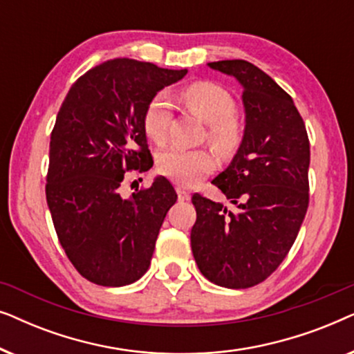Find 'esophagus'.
<instances>
[{
  "label": "esophagus",
  "instance_id": "34e87169",
  "mask_svg": "<svg viewBox=\"0 0 354 354\" xmlns=\"http://www.w3.org/2000/svg\"><path fill=\"white\" fill-rule=\"evenodd\" d=\"M177 195H178V200H180V201L190 200V193H188L187 190H183V188H180V187L177 188Z\"/></svg>",
  "mask_w": 354,
  "mask_h": 354
}]
</instances>
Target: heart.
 <instances>
[{
	"label": "heart",
	"mask_w": 354,
	"mask_h": 354,
	"mask_svg": "<svg viewBox=\"0 0 354 354\" xmlns=\"http://www.w3.org/2000/svg\"><path fill=\"white\" fill-rule=\"evenodd\" d=\"M183 103L203 122L209 124L211 143L219 149L234 148L240 138L239 125L232 115L235 113V101L224 88L207 82H198L187 86L182 93ZM171 104L164 93L149 101L143 115L145 132L153 142L166 138ZM158 171L183 187H192L214 169V159L206 149H183L169 147L158 154Z\"/></svg>",
	"instance_id": "obj_1"
}]
</instances>
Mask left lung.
Listing matches in <instances>:
<instances>
[{
	"instance_id": "left-lung-1",
	"label": "left lung",
	"mask_w": 354,
	"mask_h": 354,
	"mask_svg": "<svg viewBox=\"0 0 354 354\" xmlns=\"http://www.w3.org/2000/svg\"><path fill=\"white\" fill-rule=\"evenodd\" d=\"M243 88V137L212 183L232 209L193 195L192 251L207 280L248 288L279 268L297 239L309 201V140L292 96L243 59L207 62Z\"/></svg>"
}]
</instances>
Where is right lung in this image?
Returning a JSON list of instances; mask_svg holds the SVG:
<instances>
[{
    "mask_svg": "<svg viewBox=\"0 0 354 354\" xmlns=\"http://www.w3.org/2000/svg\"><path fill=\"white\" fill-rule=\"evenodd\" d=\"M187 69L127 57L85 72L62 101L50 142L46 201L67 258L90 282L133 283L147 272L177 193L166 177L120 195L125 171L153 166L143 115Z\"/></svg>",
    "mask_w": 354,
    "mask_h": 354,
    "instance_id": "right-lung-1",
    "label": "right lung"
}]
</instances>
